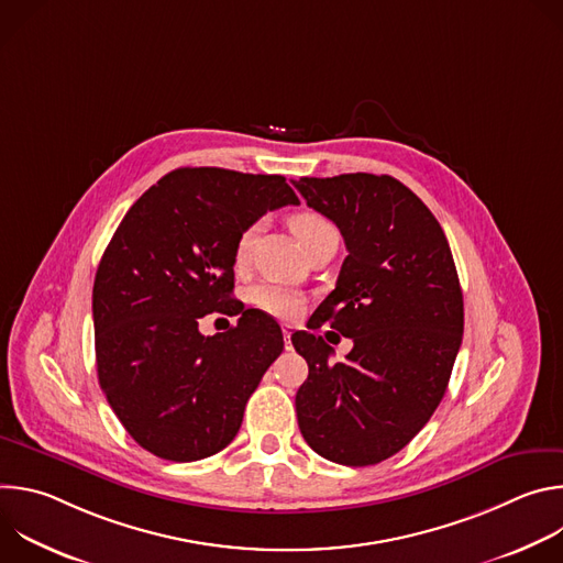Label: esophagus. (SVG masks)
<instances>
[{
    "label": "esophagus",
    "mask_w": 563,
    "mask_h": 563,
    "mask_svg": "<svg viewBox=\"0 0 563 563\" xmlns=\"http://www.w3.org/2000/svg\"><path fill=\"white\" fill-rule=\"evenodd\" d=\"M283 341H285V347L291 350V328L289 325H283Z\"/></svg>",
    "instance_id": "esophagus-1"
}]
</instances>
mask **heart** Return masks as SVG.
Segmentation results:
<instances>
[{
	"label": "heart",
	"mask_w": 563,
	"mask_h": 563,
	"mask_svg": "<svg viewBox=\"0 0 563 563\" xmlns=\"http://www.w3.org/2000/svg\"><path fill=\"white\" fill-rule=\"evenodd\" d=\"M289 229L300 240L302 247H307L318 233L332 229V224L328 218H323L316 211H298L289 218ZM254 238H256V224H250L240 231V235L235 240V247H233V261L238 267H243L250 261ZM247 298L256 309H261L269 316H276V318L298 316L302 311V302H305L296 289L280 285V283H258L250 289Z\"/></svg>",
	"instance_id": "1"
}]
</instances>
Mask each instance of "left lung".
<instances>
[{
    "label": "left lung",
    "instance_id": "1",
    "mask_svg": "<svg viewBox=\"0 0 563 563\" xmlns=\"http://www.w3.org/2000/svg\"><path fill=\"white\" fill-rule=\"evenodd\" d=\"M311 209L347 247L336 289L307 330L291 334L309 376L296 394L302 439L341 465H374L404 450L445 394L463 336V294L448 238L432 211L391 176L300 178ZM355 341L343 364L312 330Z\"/></svg>",
    "mask_w": 563,
    "mask_h": 563
}]
</instances>
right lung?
<instances>
[{"mask_svg":"<svg viewBox=\"0 0 563 563\" xmlns=\"http://www.w3.org/2000/svg\"><path fill=\"white\" fill-rule=\"evenodd\" d=\"M298 205L283 176L185 167L159 178L126 211L93 285L96 361L109 406L137 445L167 461L227 448L283 332L231 298L233 247L267 211ZM211 310L243 312L202 338Z\"/></svg>","mask_w":563,"mask_h":563,"instance_id":"right-lung-1","label":"right lung"}]
</instances>
